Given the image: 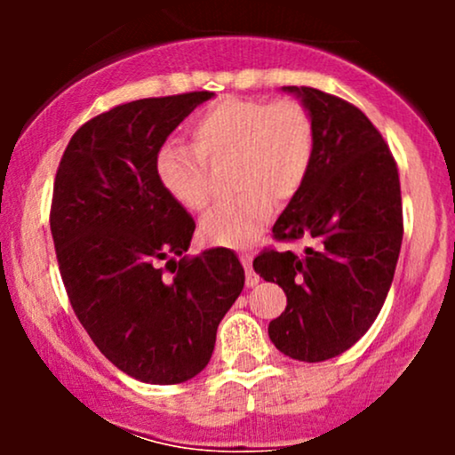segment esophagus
Returning a JSON list of instances; mask_svg holds the SVG:
<instances>
[{
	"mask_svg": "<svg viewBox=\"0 0 455 455\" xmlns=\"http://www.w3.org/2000/svg\"><path fill=\"white\" fill-rule=\"evenodd\" d=\"M239 260H242L243 269H245V284L257 286L259 284V275L254 274V269H252V254L242 252V254H239Z\"/></svg>",
	"mask_w": 455,
	"mask_h": 455,
	"instance_id": "esophagus-1",
	"label": "esophagus"
}]
</instances>
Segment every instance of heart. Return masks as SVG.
I'll return each instance as SVG.
<instances>
[{"label":"heart","instance_id":"heart-1","mask_svg":"<svg viewBox=\"0 0 455 455\" xmlns=\"http://www.w3.org/2000/svg\"><path fill=\"white\" fill-rule=\"evenodd\" d=\"M195 148L164 145L156 173L164 190L190 212L212 203V169L231 164L239 195L203 220V237L222 248L257 242L275 212L304 188L315 160V122L301 102L224 96L190 124Z\"/></svg>","mask_w":455,"mask_h":455}]
</instances>
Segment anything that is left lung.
I'll return each mask as SVG.
<instances>
[{
	"instance_id": "1",
	"label": "left lung",
	"mask_w": 455,
	"mask_h": 455,
	"mask_svg": "<svg viewBox=\"0 0 455 455\" xmlns=\"http://www.w3.org/2000/svg\"><path fill=\"white\" fill-rule=\"evenodd\" d=\"M284 92L301 98L316 145L304 188L271 235L316 239V248L306 257L265 248L252 267L286 293V310L269 323L271 342L315 363L351 348L385 304L404 233L400 177L389 145L355 104L315 87Z\"/></svg>"
}]
</instances>
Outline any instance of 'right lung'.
Wrapping results in <instances>:
<instances>
[{"mask_svg":"<svg viewBox=\"0 0 455 455\" xmlns=\"http://www.w3.org/2000/svg\"><path fill=\"white\" fill-rule=\"evenodd\" d=\"M212 96L143 98L96 115L55 175L51 233L72 310L104 357L143 383L196 377L243 289L228 248L186 257L196 224L156 173L169 134Z\"/></svg>","mask_w":455,"mask_h":455,"instance_id":"obj_1","label":"right lung"}]
</instances>
